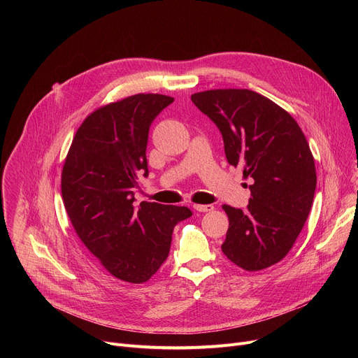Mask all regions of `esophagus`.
<instances>
[{"instance_id":"obj_1","label":"esophagus","mask_w":358,"mask_h":358,"mask_svg":"<svg viewBox=\"0 0 358 358\" xmlns=\"http://www.w3.org/2000/svg\"><path fill=\"white\" fill-rule=\"evenodd\" d=\"M194 210L198 213H210L214 210V206H211V203H207V206H203V203H195Z\"/></svg>"}]
</instances>
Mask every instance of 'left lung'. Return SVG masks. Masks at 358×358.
I'll return each instance as SVG.
<instances>
[{
  "label": "left lung",
  "mask_w": 358,
  "mask_h": 358,
  "mask_svg": "<svg viewBox=\"0 0 358 358\" xmlns=\"http://www.w3.org/2000/svg\"><path fill=\"white\" fill-rule=\"evenodd\" d=\"M191 100L220 129L228 163L250 182L245 211L222 206L229 220L222 252L245 271L269 268L292 249L312 208L317 177L309 143L285 109L249 89L206 90Z\"/></svg>",
  "instance_id": "8db88e82"
}]
</instances>
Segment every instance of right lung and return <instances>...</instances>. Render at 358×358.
Here are the masks:
<instances>
[{
    "mask_svg": "<svg viewBox=\"0 0 358 358\" xmlns=\"http://www.w3.org/2000/svg\"><path fill=\"white\" fill-rule=\"evenodd\" d=\"M174 99L138 93L101 106L78 129L62 170V198L78 236L115 278L143 283L169 257L174 227L187 207L143 201L138 176H148L150 126Z\"/></svg>",
    "mask_w": 358,
    "mask_h": 358,
    "instance_id": "obj_1",
    "label": "right lung"
}]
</instances>
